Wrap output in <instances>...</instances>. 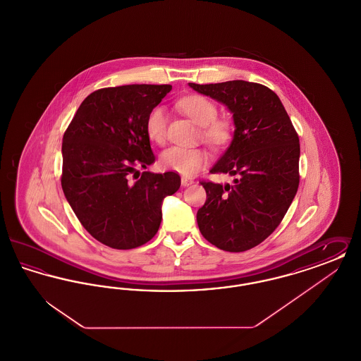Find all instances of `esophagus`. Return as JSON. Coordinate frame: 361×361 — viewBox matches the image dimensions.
<instances>
[{"label": "esophagus", "mask_w": 361, "mask_h": 361, "mask_svg": "<svg viewBox=\"0 0 361 361\" xmlns=\"http://www.w3.org/2000/svg\"><path fill=\"white\" fill-rule=\"evenodd\" d=\"M181 184H183V187H189V185L193 184V180L192 178H187V177H183L181 178Z\"/></svg>", "instance_id": "34e87169"}]
</instances>
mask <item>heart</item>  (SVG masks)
Segmentation results:
<instances>
[{"mask_svg": "<svg viewBox=\"0 0 361 361\" xmlns=\"http://www.w3.org/2000/svg\"><path fill=\"white\" fill-rule=\"evenodd\" d=\"M180 109L195 123L202 126V137L214 149H222L233 137V123L227 118H218L216 104L206 96L192 94L178 102ZM168 115L162 106H154L147 114L145 130L150 140L162 145L166 139ZM208 162V154L199 147L173 146L162 152L159 164L164 169L192 176Z\"/></svg>", "mask_w": 361, "mask_h": 361, "instance_id": "1", "label": "heart"}]
</instances>
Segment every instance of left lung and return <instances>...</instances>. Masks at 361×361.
Here are the masks:
<instances>
[{"mask_svg":"<svg viewBox=\"0 0 361 361\" xmlns=\"http://www.w3.org/2000/svg\"><path fill=\"white\" fill-rule=\"evenodd\" d=\"M224 103L235 124L234 137L211 173L235 176L234 184L200 181L207 193L197 224L209 243L245 252L267 240L299 187V137L274 90L257 82L189 84Z\"/></svg>","mask_w":361,"mask_h":361,"instance_id":"1","label":"left lung"}]
</instances>
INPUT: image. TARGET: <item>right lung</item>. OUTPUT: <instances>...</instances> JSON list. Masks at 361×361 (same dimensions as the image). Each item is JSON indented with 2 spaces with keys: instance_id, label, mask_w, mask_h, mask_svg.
<instances>
[{
  "instance_id": "obj_1",
  "label": "right lung",
  "mask_w": 361,
  "mask_h": 361,
  "mask_svg": "<svg viewBox=\"0 0 361 361\" xmlns=\"http://www.w3.org/2000/svg\"><path fill=\"white\" fill-rule=\"evenodd\" d=\"M171 85H123L90 93L63 134V193L86 231L112 249H134L157 234L177 172L139 173L154 162L145 121Z\"/></svg>"
}]
</instances>
